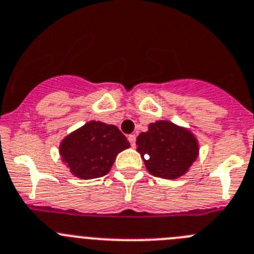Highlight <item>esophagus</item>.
Returning <instances> with one entry per match:
<instances>
[{"instance_id":"1","label":"esophagus","mask_w":254,"mask_h":254,"mask_svg":"<svg viewBox=\"0 0 254 254\" xmlns=\"http://www.w3.org/2000/svg\"><path fill=\"white\" fill-rule=\"evenodd\" d=\"M128 141L129 143H131L132 147H134V146H136V134H129Z\"/></svg>"}]
</instances>
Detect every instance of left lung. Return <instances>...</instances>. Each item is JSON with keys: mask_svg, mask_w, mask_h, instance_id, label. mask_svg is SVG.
<instances>
[{"mask_svg": "<svg viewBox=\"0 0 254 254\" xmlns=\"http://www.w3.org/2000/svg\"><path fill=\"white\" fill-rule=\"evenodd\" d=\"M136 145L146 169L156 178H180L199 155L194 134L169 121L151 123L147 132L138 134Z\"/></svg>", "mask_w": 254, "mask_h": 254, "instance_id": "left-lung-1", "label": "left lung"}]
</instances>
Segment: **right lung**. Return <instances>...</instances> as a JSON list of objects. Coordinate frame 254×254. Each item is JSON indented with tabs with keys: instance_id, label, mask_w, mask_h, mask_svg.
Masks as SVG:
<instances>
[{
	"instance_id": "obj_1",
	"label": "right lung",
	"mask_w": 254,
	"mask_h": 254,
	"mask_svg": "<svg viewBox=\"0 0 254 254\" xmlns=\"http://www.w3.org/2000/svg\"><path fill=\"white\" fill-rule=\"evenodd\" d=\"M128 147L116 126L90 121L63 139L60 156L74 176L89 180L107 175L116 156Z\"/></svg>"
}]
</instances>
